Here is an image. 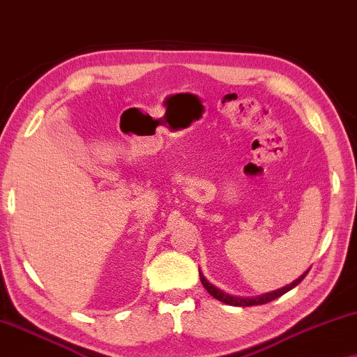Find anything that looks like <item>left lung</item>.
<instances>
[{
	"instance_id": "1",
	"label": "left lung",
	"mask_w": 357,
	"mask_h": 357,
	"mask_svg": "<svg viewBox=\"0 0 357 357\" xmlns=\"http://www.w3.org/2000/svg\"><path fill=\"white\" fill-rule=\"evenodd\" d=\"M309 273V270H305V272L301 275V277L298 280H294L293 283L291 284H286L283 286V288H280L277 291H272V293H265L262 296H257V298H239V296H231L228 293H225V291H222L220 288H217V286H213L212 283H208V280L204 277V273L200 272L199 270V275H200V281H202L204 288L208 291L210 294L213 296L215 299L222 301V303L225 304H229V305H238V307H245V305H260V304H267L270 303V301L277 299L280 298V296H283L284 293H288L289 289H293L294 286H298L301 281L304 280L305 275Z\"/></svg>"
}]
</instances>
